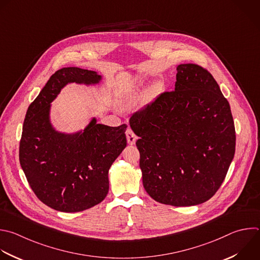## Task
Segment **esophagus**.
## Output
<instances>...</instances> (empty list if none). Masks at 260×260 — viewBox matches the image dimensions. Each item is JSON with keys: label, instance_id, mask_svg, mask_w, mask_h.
Wrapping results in <instances>:
<instances>
[{"label": "esophagus", "instance_id": "esophagus-1", "mask_svg": "<svg viewBox=\"0 0 260 260\" xmlns=\"http://www.w3.org/2000/svg\"><path fill=\"white\" fill-rule=\"evenodd\" d=\"M126 139H127V143H128L129 145H134V144L136 143L138 137L135 135V133H134L131 128H128V129L126 131Z\"/></svg>", "mask_w": 260, "mask_h": 260}]
</instances>
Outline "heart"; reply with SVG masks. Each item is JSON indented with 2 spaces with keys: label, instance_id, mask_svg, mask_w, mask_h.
<instances>
[{
  "label": "heart",
  "instance_id": "heart-1",
  "mask_svg": "<svg viewBox=\"0 0 260 260\" xmlns=\"http://www.w3.org/2000/svg\"><path fill=\"white\" fill-rule=\"evenodd\" d=\"M154 91H155V88H154V89L152 90V92L150 93V96L154 93ZM138 92H139V84H138L137 82L131 84V85L128 86V89L126 90V93H125V96H124V102H125V104H127V105L133 104V103L136 101L137 97H138Z\"/></svg>",
  "mask_w": 260,
  "mask_h": 260
}]
</instances>
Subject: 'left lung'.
Segmentation results:
<instances>
[{"label":"left lung","instance_id":"8db88e82","mask_svg":"<svg viewBox=\"0 0 260 260\" xmlns=\"http://www.w3.org/2000/svg\"><path fill=\"white\" fill-rule=\"evenodd\" d=\"M175 91L164 92L133 114L140 137V167L155 201L192 206L219 189L236 149L231 107L212 74L197 64L177 67Z\"/></svg>","mask_w":260,"mask_h":260}]
</instances>
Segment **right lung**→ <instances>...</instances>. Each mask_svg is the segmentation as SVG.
Returning a JSON list of instances; mask_svg holds the SVG:
<instances>
[{
  "label": "right lung",
  "instance_id": "1",
  "mask_svg": "<svg viewBox=\"0 0 260 260\" xmlns=\"http://www.w3.org/2000/svg\"><path fill=\"white\" fill-rule=\"evenodd\" d=\"M95 71L57 70L29 105L19 144V161L36 196L62 212L89 209L107 196L108 171L126 147V124L112 127L94 118L83 133L64 135L49 120L50 103L68 82L97 83Z\"/></svg>",
  "mask_w": 260,
  "mask_h": 260
}]
</instances>
